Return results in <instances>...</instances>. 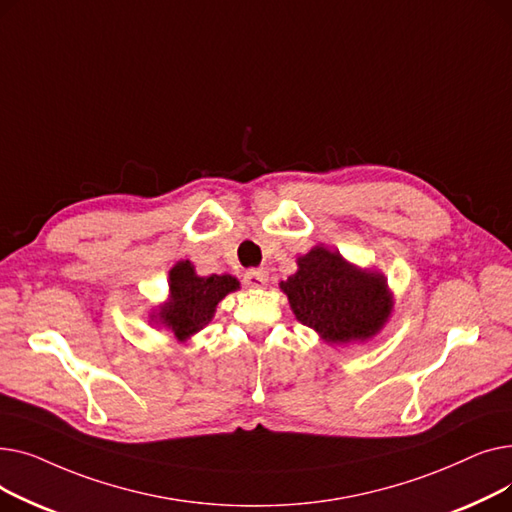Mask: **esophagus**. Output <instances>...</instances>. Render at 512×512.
<instances>
[{
    "label": "esophagus",
    "mask_w": 512,
    "mask_h": 512,
    "mask_svg": "<svg viewBox=\"0 0 512 512\" xmlns=\"http://www.w3.org/2000/svg\"><path fill=\"white\" fill-rule=\"evenodd\" d=\"M242 282L251 288H263L267 284V272L265 270H249L242 276Z\"/></svg>",
    "instance_id": "obj_1"
}]
</instances>
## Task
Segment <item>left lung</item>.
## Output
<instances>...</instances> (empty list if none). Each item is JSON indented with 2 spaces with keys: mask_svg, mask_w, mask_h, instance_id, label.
I'll return each instance as SVG.
<instances>
[{
  "mask_svg": "<svg viewBox=\"0 0 512 512\" xmlns=\"http://www.w3.org/2000/svg\"><path fill=\"white\" fill-rule=\"evenodd\" d=\"M301 324L328 342L365 340L390 315L384 276L367 274L340 253L315 247L299 259V272L280 286Z\"/></svg>",
  "mask_w": 512,
  "mask_h": 512,
  "instance_id": "8db88e82",
  "label": "left lung"
}]
</instances>
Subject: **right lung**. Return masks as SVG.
Returning a JSON list of instances; mask_svg holds the SVG:
<instances>
[{"mask_svg":"<svg viewBox=\"0 0 512 512\" xmlns=\"http://www.w3.org/2000/svg\"><path fill=\"white\" fill-rule=\"evenodd\" d=\"M236 288L238 280L232 276L199 278L191 261H180L170 272L172 301L161 309L159 317L176 338L184 340L209 324L215 305Z\"/></svg>","mask_w":512,"mask_h":512,"instance_id":"add662e5","label":"right lung"}]
</instances>
